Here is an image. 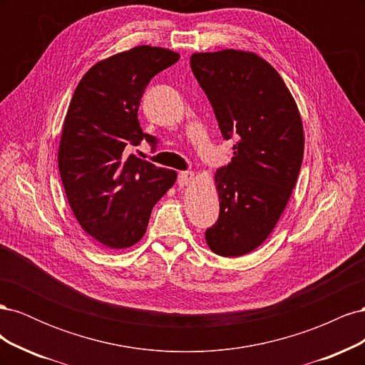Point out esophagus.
<instances>
[{
  "label": "esophagus",
  "instance_id": "esophagus-1",
  "mask_svg": "<svg viewBox=\"0 0 365 365\" xmlns=\"http://www.w3.org/2000/svg\"><path fill=\"white\" fill-rule=\"evenodd\" d=\"M195 180V173L193 172H180L178 175V184L181 187H185V185H190Z\"/></svg>",
  "mask_w": 365,
  "mask_h": 365
}]
</instances>
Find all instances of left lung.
I'll list each match as a JSON object with an SVG mask.
<instances>
[{
    "instance_id": "1",
    "label": "left lung",
    "mask_w": 365,
    "mask_h": 365,
    "mask_svg": "<svg viewBox=\"0 0 365 365\" xmlns=\"http://www.w3.org/2000/svg\"><path fill=\"white\" fill-rule=\"evenodd\" d=\"M190 67L222 137L237 140L231 163L215 173L220 212L205 240L219 256L239 257L260 247L284 212L303 161V121L280 74L256 53H193Z\"/></svg>"
}]
</instances>
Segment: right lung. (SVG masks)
Wrapping results in <instances>:
<instances>
[{"label":"right lung","instance_id":"right-lung-1","mask_svg":"<svg viewBox=\"0 0 365 365\" xmlns=\"http://www.w3.org/2000/svg\"><path fill=\"white\" fill-rule=\"evenodd\" d=\"M169 48L138 46L109 56L85 73L63 120L58 163L77 222L111 250H125L145 236L149 217L176 172L126 155L143 140L138 106L155 74L178 62Z\"/></svg>","mask_w":365,"mask_h":365}]
</instances>
